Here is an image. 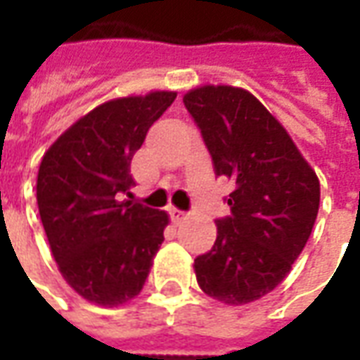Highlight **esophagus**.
Returning a JSON list of instances; mask_svg holds the SVG:
<instances>
[{"label": "esophagus", "instance_id": "esophagus-1", "mask_svg": "<svg viewBox=\"0 0 360 360\" xmlns=\"http://www.w3.org/2000/svg\"><path fill=\"white\" fill-rule=\"evenodd\" d=\"M169 216H172V219L175 221V224H181L183 219H187V214L177 210V208H169Z\"/></svg>", "mask_w": 360, "mask_h": 360}]
</instances>
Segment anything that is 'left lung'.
Listing matches in <instances>:
<instances>
[{
    "instance_id": "1",
    "label": "left lung",
    "mask_w": 360,
    "mask_h": 360,
    "mask_svg": "<svg viewBox=\"0 0 360 360\" xmlns=\"http://www.w3.org/2000/svg\"><path fill=\"white\" fill-rule=\"evenodd\" d=\"M210 150L216 175L233 181L231 216L195 258L204 293L239 307L283 281L309 241L320 181L278 119L249 90L204 84L183 96Z\"/></svg>"
}]
</instances>
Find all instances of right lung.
Here are the masks:
<instances>
[{"label":"right lung","instance_id":"right-lung-1","mask_svg":"<svg viewBox=\"0 0 360 360\" xmlns=\"http://www.w3.org/2000/svg\"><path fill=\"white\" fill-rule=\"evenodd\" d=\"M177 92L115 98L46 150L36 200L61 276L82 299L119 307L134 299L164 243L169 216L133 200L131 160Z\"/></svg>","mask_w":360,"mask_h":360}]
</instances>
